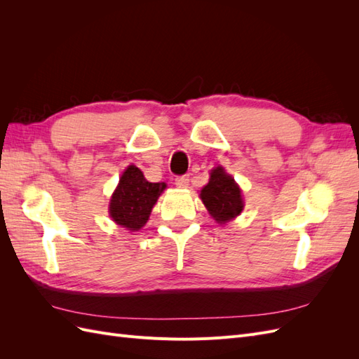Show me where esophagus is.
I'll use <instances>...</instances> for the list:
<instances>
[{
  "instance_id": "1",
  "label": "esophagus",
  "mask_w": 359,
  "mask_h": 359,
  "mask_svg": "<svg viewBox=\"0 0 359 359\" xmlns=\"http://www.w3.org/2000/svg\"><path fill=\"white\" fill-rule=\"evenodd\" d=\"M175 186L178 189H186L189 186V177L187 175H181L175 178Z\"/></svg>"
}]
</instances>
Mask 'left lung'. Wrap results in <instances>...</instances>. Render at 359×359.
Segmentation results:
<instances>
[{
  "label": "left lung",
  "mask_w": 359,
  "mask_h": 359,
  "mask_svg": "<svg viewBox=\"0 0 359 359\" xmlns=\"http://www.w3.org/2000/svg\"><path fill=\"white\" fill-rule=\"evenodd\" d=\"M201 199L212 219L220 224L233 220L244 210L240 186L222 166L211 170L208 184L201 190Z\"/></svg>",
  "instance_id": "left-lung-1"
}]
</instances>
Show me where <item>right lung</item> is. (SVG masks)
<instances>
[{"mask_svg": "<svg viewBox=\"0 0 359 359\" xmlns=\"http://www.w3.org/2000/svg\"><path fill=\"white\" fill-rule=\"evenodd\" d=\"M165 182H149L145 180L142 170L135 165H130L119 178L118 186L111 198L109 215L112 220L136 232L147 224L151 210L158 199Z\"/></svg>", "mask_w": 359, "mask_h": 359, "instance_id": "add662e5", "label": "right lung"}]
</instances>
